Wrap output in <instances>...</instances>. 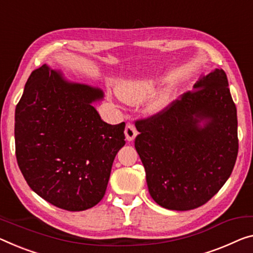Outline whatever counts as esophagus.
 Segmentation results:
<instances>
[{"mask_svg":"<svg viewBox=\"0 0 253 253\" xmlns=\"http://www.w3.org/2000/svg\"><path fill=\"white\" fill-rule=\"evenodd\" d=\"M124 134H126V139L127 141H132L134 140V138L137 137L138 131L135 129V126L132 123H127L126 126V130H124Z\"/></svg>","mask_w":253,"mask_h":253,"instance_id":"esophagus-1","label":"esophagus"}]
</instances>
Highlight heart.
<instances>
[{
    "label": "heart",
    "mask_w": 253,
    "mask_h": 253,
    "mask_svg": "<svg viewBox=\"0 0 253 253\" xmlns=\"http://www.w3.org/2000/svg\"><path fill=\"white\" fill-rule=\"evenodd\" d=\"M157 88V81L153 77L135 78L126 80L120 84L118 95L120 99L127 105H139L148 98L146 105V111L149 114H158L169 106L172 100V88L166 86Z\"/></svg>",
    "instance_id": "b5f03b06"
}]
</instances>
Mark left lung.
Here are the masks:
<instances>
[{"label": "left lung", "instance_id": "obj_1", "mask_svg": "<svg viewBox=\"0 0 253 253\" xmlns=\"http://www.w3.org/2000/svg\"><path fill=\"white\" fill-rule=\"evenodd\" d=\"M135 127L134 147L149 193L166 209L184 211L205 205L234 169L238 116L224 70L201 76L192 91Z\"/></svg>", "mask_w": 253, "mask_h": 253}]
</instances>
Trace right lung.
<instances>
[{
  "mask_svg": "<svg viewBox=\"0 0 253 253\" xmlns=\"http://www.w3.org/2000/svg\"><path fill=\"white\" fill-rule=\"evenodd\" d=\"M103 98L102 89L72 83L44 64L32 72L15 107L19 169L33 191L61 209L98 204L126 145V123L107 124L92 106Z\"/></svg>",
  "mask_w": 253,
  "mask_h": 253,
  "instance_id": "right-lung-1",
  "label": "right lung"
}]
</instances>
